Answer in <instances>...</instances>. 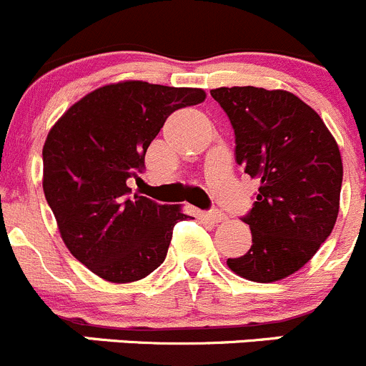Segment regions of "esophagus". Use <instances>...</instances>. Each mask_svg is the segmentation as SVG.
I'll use <instances>...</instances> for the list:
<instances>
[{
	"instance_id": "esophagus-1",
	"label": "esophagus",
	"mask_w": 366,
	"mask_h": 366,
	"mask_svg": "<svg viewBox=\"0 0 366 366\" xmlns=\"http://www.w3.org/2000/svg\"><path fill=\"white\" fill-rule=\"evenodd\" d=\"M205 219L210 221L212 224H217V223H223V221L227 219V216H224L221 210H209V212L205 214Z\"/></svg>"
}]
</instances>
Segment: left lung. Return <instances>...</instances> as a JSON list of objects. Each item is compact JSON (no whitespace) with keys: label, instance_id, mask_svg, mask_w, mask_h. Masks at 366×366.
Here are the masks:
<instances>
[{"label":"left lung","instance_id":"obj_1","mask_svg":"<svg viewBox=\"0 0 366 366\" xmlns=\"http://www.w3.org/2000/svg\"><path fill=\"white\" fill-rule=\"evenodd\" d=\"M210 95L234 127L235 161L260 184L242 217L252 248L227 264L252 282H278L299 271L337 223L340 150L315 109L290 92L221 86Z\"/></svg>","mask_w":366,"mask_h":366}]
</instances>
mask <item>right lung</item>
<instances>
[{
    "mask_svg": "<svg viewBox=\"0 0 366 366\" xmlns=\"http://www.w3.org/2000/svg\"><path fill=\"white\" fill-rule=\"evenodd\" d=\"M205 101L202 88L145 81L106 84L70 106L42 149L44 194L69 252L112 283L145 278L164 262L180 205L131 194L129 180L166 118Z\"/></svg>",
    "mask_w": 366,
    "mask_h": 366,
    "instance_id": "1",
    "label": "right lung"
}]
</instances>
